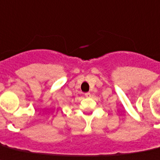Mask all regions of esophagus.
Wrapping results in <instances>:
<instances>
[{
	"label": "esophagus",
	"mask_w": 160,
	"mask_h": 160,
	"mask_svg": "<svg viewBox=\"0 0 160 160\" xmlns=\"http://www.w3.org/2000/svg\"><path fill=\"white\" fill-rule=\"evenodd\" d=\"M85 97H86V98H90L91 93L90 92H86V93H85Z\"/></svg>",
	"instance_id": "obj_1"
}]
</instances>
